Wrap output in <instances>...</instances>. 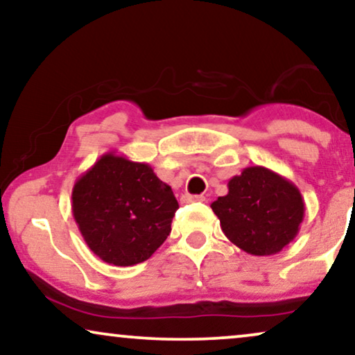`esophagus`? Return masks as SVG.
<instances>
[{
    "mask_svg": "<svg viewBox=\"0 0 355 355\" xmlns=\"http://www.w3.org/2000/svg\"><path fill=\"white\" fill-rule=\"evenodd\" d=\"M193 202H205V197L203 196H189V193H184L181 197V203H193Z\"/></svg>",
    "mask_w": 355,
    "mask_h": 355,
    "instance_id": "1",
    "label": "esophagus"
}]
</instances>
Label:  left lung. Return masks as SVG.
I'll list each match as a JSON object with an SVG mask.
<instances>
[{"label": "left lung", "mask_w": 355, "mask_h": 355, "mask_svg": "<svg viewBox=\"0 0 355 355\" xmlns=\"http://www.w3.org/2000/svg\"><path fill=\"white\" fill-rule=\"evenodd\" d=\"M221 230L247 254L275 255L294 241L305 203L293 182L265 166H249L227 182V193L211 203Z\"/></svg>", "instance_id": "obj_1"}]
</instances>
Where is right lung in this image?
I'll list each match as a JSON object with an SVG mask.
<instances>
[{
  "instance_id": "add662e5",
  "label": "right lung",
  "mask_w": 355,
  "mask_h": 355,
  "mask_svg": "<svg viewBox=\"0 0 355 355\" xmlns=\"http://www.w3.org/2000/svg\"><path fill=\"white\" fill-rule=\"evenodd\" d=\"M179 208L147 163L105 153L72 187V215L89 249L106 263L148 260L171 232Z\"/></svg>"
}]
</instances>
